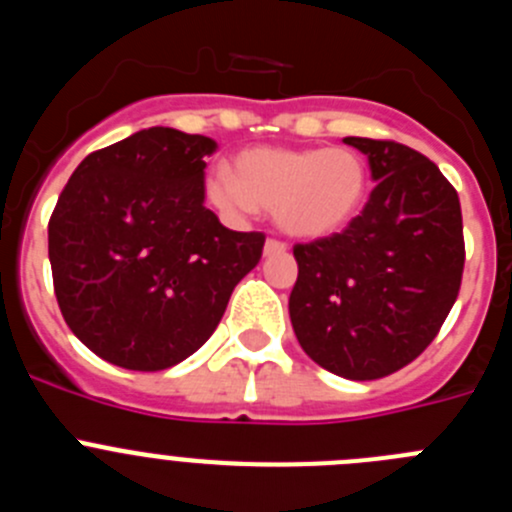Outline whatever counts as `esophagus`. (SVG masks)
<instances>
[{
    "mask_svg": "<svg viewBox=\"0 0 512 512\" xmlns=\"http://www.w3.org/2000/svg\"><path fill=\"white\" fill-rule=\"evenodd\" d=\"M287 251V243L282 241H274V238H269V241L264 243V256L269 259V256H279V253Z\"/></svg>",
    "mask_w": 512,
    "mask_h": 512,
    "instance_id": "esophagus-1",
    "label": "esophagus"
}]
</instances>
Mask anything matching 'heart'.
<instances>
[{
	"instance_id": "obj_1",
	"label": "heart",
	"mask_w": 512,
	"mask_h": 512,
	"mask_svg": "<svg viewBox=\"0 0 512 512\" xmlns=\"http://www.w3.org/2000/svg\"><path fill=\"white\" fill-rule=\"evenodd\" d=\"M369 189L366 161L351 148H248L233 176L215 171L205 192L228 217L271 210L295 238H325L351 223Z\"/></svg>"
}]
</instances>
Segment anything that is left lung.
<instances>
[{
	"label": "left lung",
	"mask_w": 512,
	"mask_h": 512,
	"mask_svg": "<svg viewBox=\"0 0 512 512\" xmlns=\"http://www.w3.org/2000/svg\"><path fill=\"white\" fill-rule=\"evenodd\" d=\"M369 158V202L346 230L295 246L289 320L302 351L338 377L379 379L418 359L454 307L464 271L456 189L395 140L343 138Z\"/></svg>",
	"instance_id": "1"
}]
</instances>
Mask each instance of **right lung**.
Instances as JSON below:
<instances>
[{
    "mask_svg": "<svg viewBox=\"0 0 512 512\" xmlns=\"http://www.w3.org/2000/svg\"><path fill=\"white\" fill-rule=\"evenodd\" d=\"M217 143L138 130L89 153L48 223L63 320L89 351L133 372L192 356L215 333L235 284L259 264L264 233H235L205 207Z\"/></svg>",
    "mask_w": 512,
    "mask_h": 512,
    "instance_id": "add662e5",
    "label": "right lung"
}]
</instances>
